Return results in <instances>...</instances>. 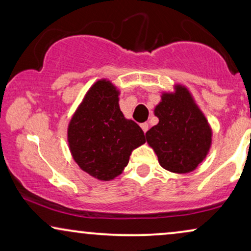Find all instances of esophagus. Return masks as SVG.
I'll use <instances>...</instances> for the list:
<instances>
[{
	"mask_svg": "<svg viewBox=\"0 0 251 251\" xmlns=\"http://www.w3.org/2000/svg\"><path fill=\"white\" fill-rule=\"evenodd\" d=\"M140 128L143 129V131H144V132H146L147 130H149V123H146V122L142 123V125H140Z\"/></svg>",
	"mask_w": 251,
	"mask_h": 251,
	"instance_id": "34e87169",
	"label": "esophagus"
}]
</instances>
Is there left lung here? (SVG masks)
I'll return each mask as SVG.
<instances>
[{"instance_id":"obj_1","label":"left lung","mask_w":251,"mask_h":251,"mask_svg":"<svg viewBox=\"0 0 251 251\" xmlns=\"http://www.w3.org/2000/svg\"><path fill=\"white\" fill-rule=\"evenodd\" d=\"M159 123L146 132L161 167L171 173L193 171L207 155L211 130L186 88L178 85L176 94H164L156 106Z\"/></svg>"}]
</instances>
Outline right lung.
Listing matches in <instances>:
<instances>
[{
    "label": "right lung",
    "mask_w": 251,
    "mask_h": 251,
    "mask_svg": "<svg viewBox=\"0 0 251 251\" xmlns=\"http://www.w3.org/2000/svg\"><path fill=\"white\" fill-rule=\"evenodd\" d=\"M145 142L142 128L120 111L119 91L105 80L92 85L68 126L75 162L100 180L121 174L131 151Z\"/></svg>",
    "instance_id": "right-lung-1"
}]
</instances>
